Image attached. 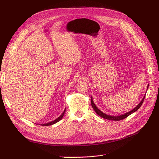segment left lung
I'll list each match as a JSON object with an SVG mask.
<instances>
[{"label":"left lung","mask_w":159,"mask_h":159,"mask_svg":"<svg viewBox=\"0 0 159 159\" xmlns=\"http://www.w3.org/2000/svg\"><path fill=\"white\" fill-rule=\"evenodd\" d=\"M148 87H147V89H148ZM145 95L144 96V98L141 100V102L139 103L133 109H132L131 111H129L127 113H124V114L121 115H117V116H112V115H107V114L103 113L102 111H100L97 107H96V105H95L93 101V99H92V97H91V106H92L93 110L95 111V113H97L98 115H99L100 117H103V119H108V120H112V121H120V120H122V119H124L125 118H127L129 116V115L133 113L134 112L137 111L139 108H140V107L142 105V104L144 102V99H145Z\"/></svg>","instance_id":"obj_1"}]
</instances>
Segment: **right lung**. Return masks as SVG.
I'll use <instances>...</instances> for the list:
<instances>
[{
    "label": "right lung",
    "instance_id": "right-lung-1",
    "mask_svg": "<svg viewBox=\"0 0 159 159\" xmlns=\"http://www.w3.org/2000/svg\"><path fill=\"white\" fill-rule=\"evenodd\" d=\"M65 112H66V109H65V110L64 111V112L61 113V115H60V116L59 117H57L56 119L54 120V121H50V122H49V123H47L40 124V125H42V126H49V125H54V124L57 123L58 121H60V120H61L62 118H63V116H64V115Z\"/></svg>",
    "mask_w": 159,
    "mask_h": 159
}]
</instances>
